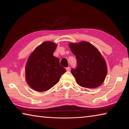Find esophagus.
<instances>
[{
	"mask_svg": "<svg viewBox=\"0 0 129 129\" xmlns=\"http://www.w3.org/2000/svg\"><path fill=\"white\" fill-rule=\"evenodd\" d=\"M66 70L67 71H70V70H71V68L70 67H67L66 68Z\"/></svg>",
	"mask_w": 129,
	"mask_h": 129,
	"instance_id": "34e87169",
	"label": "esophagus"
}]
</instances>
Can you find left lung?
<instances>
[{"instance_id": "1", "label": "left lung", "mask_w": 129, "mask_h": 129, "mask_svg": "<svg viewBox=\"0 0 129 129\" xmlns=\"http://www.w3.org/2000/svg\"><path fill=\"white\" fill-rule=\"evenodd\" d=\"M69 47L77 59V67L72 69L71 73L77 84L86 88L100 86L108 73L106 61L100 51L85 41L70 43Z\"/></svg>"}]
</instances>
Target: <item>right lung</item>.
Masks as SVG:
<instances>
[{"label": "right lung", "instance_id": "obj_1", "mask_svg": "<svg viewBox=\"0 0 129 129\" xmlns=\"http://www.w3.org/2000/svg\"><path fill=\"white\" fill-rule=\"evenodd\" d=\"M57 47L52 41L41 44L30 54L25 65V80L37 91H45L59 81L66 69L60 65L59 58L53 54Z\"/></svg>", "mask_w": 129, "mask_h": 129}]
</instances>
